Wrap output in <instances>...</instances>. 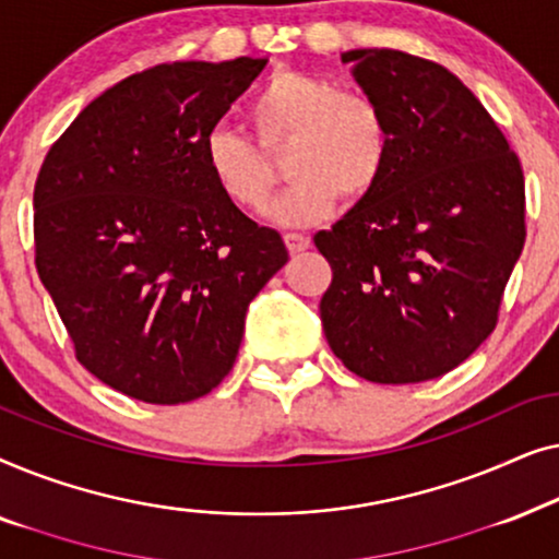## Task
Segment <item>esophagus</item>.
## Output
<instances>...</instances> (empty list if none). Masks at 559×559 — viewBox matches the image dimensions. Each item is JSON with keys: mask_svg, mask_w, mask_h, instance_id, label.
Instances as JSON below:
<instances>
[{"mask_svg": "<svg viewBox=\"0 0 559 559\" xmlns=\"http://www.w3.org/2000/svg\"><path fill=\"white\" fill-rule=\"evenodd\" d=\"M285 243H287V249L293 251V254H297V251H305L310 247V239L305 234L289 231V234H285Z\"/></svg>", "mask_w": 559, "mask_h": 559, "instance_id": "esophagus-1", "label": "esophagus"}]
</instances>
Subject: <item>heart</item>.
I'll use <instances>...</instances> for the list:
<instances>
[{"instance_id":"b5f03b06","label":"heart","mask_w":559,"mask_h":559,"mask_svg":"<svg viewBox=\"0 0 559 559\" xmlns=\"http://www.w3.org/2000/svg\"><path fill=\"white\" fill-rule=\"evenodd\" d=\"M249 121L265 152L289 142L285 175L293 182L270 209L282 226L320 224L343 195L369 198L392 157V127L377 98L300 71L274 73L251 104ZM203 165L226 203L243 213L264 211L277 175L254 142L231 129H211Z\"/></svg>"}]
</instances>
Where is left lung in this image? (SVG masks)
<instances>
[{
  "instance_id": "obj_1",
  "label": "left lung",
  "mask_w": 559,
  "mask_h": 559,
  "mask_svg": "<svg viewBox=\"0 0 559 559\" xmlns=\"http://www.w3.org/2000/svg\"><path fill=\"white\" fill-rule=\"evenodd\" d=\"M392 127L379 188L316 247L333 270L320 300L328 346L377 384H417L463 364L499 323L524 249V173L463 81L402 50H348Z\"/></svg>"
}]
</instances>
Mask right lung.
<instances>
[{
  "label": "right lung",
  "mask_w": 559,
  "mask_h": 559,
  "mask_svg": "<svg viewBox=\"0 0 559 559\" xmlns=\"http://www.w3.org/2000/svg\"><path fill=\"white\" fill-rule=\"evenodd\" d=\"M266 58L180 60L94 98L35 182V266L75 358L117 392L182 404L216 389L287 249L213 186L203 140Z\"/></svg>",
  "instance_id": "right-lung-1"
}]
</instances>
